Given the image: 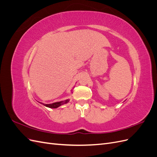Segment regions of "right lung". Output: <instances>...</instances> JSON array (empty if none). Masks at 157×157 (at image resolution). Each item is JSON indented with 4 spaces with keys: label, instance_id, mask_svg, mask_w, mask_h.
I'll list each match as a JSON object with an SVG mask.
<instances>
[{
    "label": "right lung",
    "instance_id": "obj_1",
    "mask_svg": "<svg viewBox=\"0 0 157 157\" xmlns=\"http://www.w3.org/2000/svg\"><path fill=\"white\" fill-rule=\"evenodd\" d=\"M69 101V99H66L65 101H58V102H55L53 103H50V104H44V103H40L42 105H44V106L47 107H49V108H52V109H56V108H58V107L61 106L63 105V104L65 103H67Z\"/></svg>",
    "mask_w": 157,
    "mask_h": 157
}]
</instances>
